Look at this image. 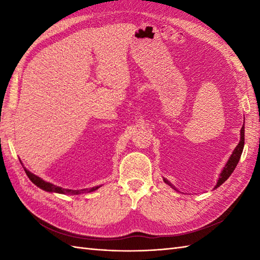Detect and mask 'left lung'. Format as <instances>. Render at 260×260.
<instances>
[{
    "instance_id": "left-lung-1",
    "label": "left lung",
    "mask_w": 260,
    "mask_h": 260,
    "mask_svg": "<svg viewBox=\"0 0 260 260\" xmlns=\"http://www.w3.org/2000/svg\"><path fill=\"white\" fill-rule=\"evenodd\" d=\"M244 144H245V127H244V125H242V127H241V133H240V142H239V144L237 145V147L235 148V151L233 152V154H231V156L228 158V161H227V163H225L224 168H223V170H222V172L220 173V176H219V179H218V181H217V184H215L214 187H218V186L221 185V184L223 183V182H224L225 180H227V179L229 178V176L231 175V173L234 172V170L236 169L237 164H238L239 159H240L242 150H244ZM164 182H165V183H168L169 185L172 186L173 189H175V187H174L172 184H171L167 179H164Z\"/></svg>"
}]
</instances>
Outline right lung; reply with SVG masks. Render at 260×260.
I'll return each mask as SVG.
<instances>
[{
  "instance_id": "right-lung-1",
  "label": "right lung",
  "mask_w": 260,
  "mask_h": 260,
  "mask_svg": "<svg viewBox=\"0 0 260 260\" xmlns=\"http://www.w3.org/2000/svg\"><path fill=\"white\" fill-rule=\"evenodd\" d=\"M21 162V161H20ZM24 171L26 175L29 176V179L35 183L36 185H38L39 187H41L42 190L48 191V192H56V193H62V194H80V193H85V192H92L97 190L99 186H93L90 187V189H79V190H74V189H64V187L54 185L50 182H47L45 180H42L41 178H39L38 175L33 174L32 172H30L29 170H26L24 168Z\"/></svg>"
}]
</instances>
